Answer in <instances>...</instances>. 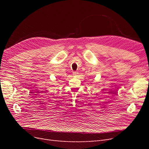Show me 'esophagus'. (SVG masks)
<instances>
[{
	"mask_svg": "<svg viewBox=\"0 0 149 149\" xmlns=\"http://www.w3.org/2000/svg\"><path fill=\"white\" fill-rule=\"evenodd\" d=\"M73 76H77L78 74V71H73Z\"/></svg>",
	"mask_w": 149,
	"mask_h": 149,
	"instance_id": "esophagus-1",
	"label": "esophagus"
}]
</instances>
